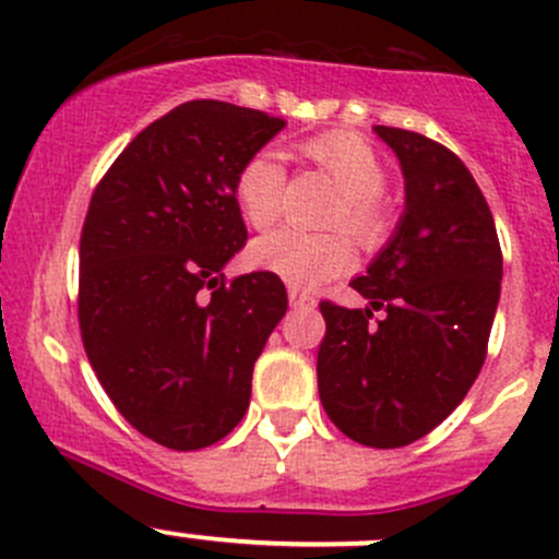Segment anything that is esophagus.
Returning <instances> with one entry per match:
<instances>
[{
    "label": "esophagus",
    "mask_w": 559,
    "mask_h": 559,
    "mask_svg": "<svg viewBox=\"0 0 559 559\" xmlns=\"http://www.w3.org/2000/svg\"><path fill=\"white\" fill-rule=\"evenodd\" d=\"M289 302H292V306H295V308H316L313 292L297 289V286H289Z\"/></svg>",
    "instance_id": "34e87169"
}]
</instances>
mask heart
Here are the masks:
<instances>
[{"label":"heart","mask_w":559,"mask_h":559,"mask_svg":"<svg viewBox=\"0 0 559 559\" xmlns=\"http://www.w3.org/2000/svg\"><path fill=\"white\" fill-rule=\"evenodd\" d=\"M302 154L341 186V197L330 205L324 222L346 227L362 243H376L386 229V207L381 191L386 167L373 145L352 132L319 134L302 143ZM235 202L253 229H270L281 216L286 191V167L275 151L251 154L235 175ZM257 267L275 273L295 286H316L337 278L354 264V243L345 229L297 233L281 229L257 240L248 251Z\"/></svg>","instance_id":"b5f03b06"}]
</instances>
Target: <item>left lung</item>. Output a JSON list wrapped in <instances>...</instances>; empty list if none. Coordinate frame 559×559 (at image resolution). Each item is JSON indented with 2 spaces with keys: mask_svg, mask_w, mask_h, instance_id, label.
<instances>
[{
  "mask_svg": "<svg viewBox=\"0 0 559 559\" xmlns=\"http://www.w3.org/2000/svg\"><path fill=\"white\" fill-rule=\"evenodd\" d=\"M405 175V213L368 273V308L321 300L319 397L352 441L397 449L436 430L487 359L503 253L492 211L447 145L376 127ZM382 311L381 320L372 313Z\"/></svg>",
  "mask_w": 559,
  "mask_h": 559,
  "instance_id": "left-lung-1",
  "label": "left lung"
}]
</instances>
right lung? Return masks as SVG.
Returning a JSON list of instances; mask_svg holds the SVG:
<instances>
[{"instance_id": "obj_1", "label": "right lung", "mask_w": 559, "mask_h": 559, "mask_svg": "<svg viewBox=\"0 0 559 559\" xmlns=\"http://www.w3.org/2000/svg\"><path fill=\"white\" fill-rule=\"evenodd\" d=\"M284 127L251 107L183 103L118 154L88 202L83 348L118 414L175 452L243 419L253 362L289 306L275 273H222L248 240L235 175Z\"/></svg>"}]
</instances>
